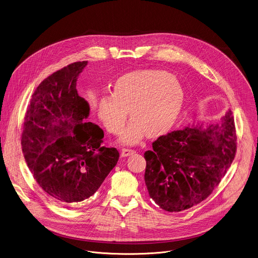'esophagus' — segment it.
I'll return each mask as SVG.
<instances>
[{"mask_svg": "<svg viewBox=\"0 0 258 258\" xmlns=\"http://www.w3.org/2000/svg\"><path fill=\"white\" fill-rule=\"evenodd\" d=\"M134 154H136V151H135V150L122 149V150H121V153H120V155L124 157V156H128V155H134Z\"/></svg>", "mask_w": 258, "mask_h": 258, "instance_id": "obj_1", "label": "esophagus"}]
</instances>
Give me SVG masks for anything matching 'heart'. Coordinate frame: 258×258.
<instances>
[{"mask_svg":"<svg viewBox=\"0 0 258 258\" xmlns=\"http://www.w3.org/2000/svg\"><path fill=\"white\" fill-rule=\"evenodd\" d=\"M183 102L182 90L175 79L158 70H140L117 79L113 94L98 97L96 111L103 126L112 135L122 133L120 143L137 145L148 134L156 138L174 123Z\"/></svg>","mask_w":258,"mask_h":258,"instance_id":"b5f03b06","label":"heart"}]
</instances>
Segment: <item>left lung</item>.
Listing matches in <instances>:
<instances>
[{"instance_id": "8db88e82", "label": "left lung", "mask_w": 258, "mask_h": 258, "mask_svg": "<svg viewBox=\"0 0 258 258\" xmlns=\"http://www.w3.org/2000/svg\"><path fill=\"white\" fill-rule=\"evenodd\" d=\"M235 151L230 110L218 122L198 121L159 137L145 153V182L151 199L169 212L201 204L225 175Z\"/></svg>"}]
</instances>
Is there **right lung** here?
Instances as JSON below:
<instances>
[{"mask_svg":"<svg viewBox=\"0 0 258 258\" xmlns=\"http://www.w3.org/2000/svg\"><path fill=\"white\" fill-rule=\"evenodd\" d=\"M88 64L73 62L45 79L28 105L22 150L30 171L55 202L71 206L100 188L119 154L105 148L103 131L91 121L90 104L77 91V81Z\"/></svg>","mask_w":258,"mask_h":258,"instance_id":"obj_1","label":"right lung"}]
</instances>
